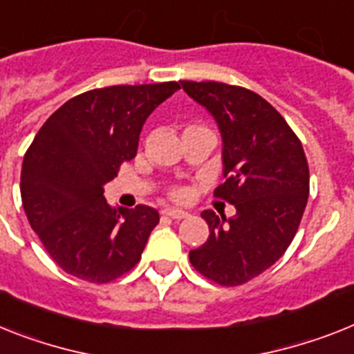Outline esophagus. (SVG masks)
I'll list each match as a JSON object with an SVG mask.
<instances>
[{
	"label": "esophagus",
	"mask_w": 354,
	"mask_h": 354,
	"mask_svg": "<svg viewBox=\"0 0 354 354\" xmlns=\"http://www.w3.org/2000/svg\"><path fill=\"white\" fill-rule=\"evenodd\" d=\"M162 215L180 221V218L188 217V212H183V209H177V208H165V209H162Z\"/></svg>",
	"instance_id": "esophagus-1"
}]
</instances>
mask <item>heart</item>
I'll return each mask as SVG.
<instances>
[{
  "label": "heart",
  "mask_w": 354,
  "mask_h": 354,
  "mask_svg": "<svg viewBox=\"0 0 354 354\" xmlns=\"http://www.w3.org/2000/svg\"><path fill=\"white\" fill-rule=\"evenodd\" d=\"M189 128H198V127H189ZM174 197L175 198H184V197H186V192H184V189H175Z\"/></svg>",
  "instance_id": "heart-1"
}]
</instances>
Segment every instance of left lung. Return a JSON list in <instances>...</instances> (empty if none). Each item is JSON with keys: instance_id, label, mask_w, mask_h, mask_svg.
Listing matches in <instances>:
<instances>
[{"instance_id": "obj_1", "label": "left lung", "mask_w": 354, "mask_h": 354, "mask_svg": "<svg viewBox=\"0 0 354 354\" xmlns=\"http://www.w3.org/2000/svg\"><path fill=\"white\" fill-rule=\"evenodd\" d=\"M217 122L224 184L215 195L233 204L226 218L206 209L209 236L189 251L198 273L221 286H241L275 264L299 230L309 195L302 142L259 93L217 81H180Z\"/></svg>"}]
</instances>
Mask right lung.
<instances>
[{"label":"right lung","mask_w":354,"mask_h":354,"mask_svg":"<svg viewBox=\"0 0 354 354\" xmlns=\"http://www.w3.org/2000/svg\"><path fill=\"white\" fill-rule=\"evenodd\" d=\"M179 83L119 84L79 93L39 128L21 168V201L32 230L70 275L104 284L139 262L156 208H112L104 184L137 153L142 124Z\"/></svg>","instance_id":"obj_1"}]
</instances>
